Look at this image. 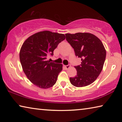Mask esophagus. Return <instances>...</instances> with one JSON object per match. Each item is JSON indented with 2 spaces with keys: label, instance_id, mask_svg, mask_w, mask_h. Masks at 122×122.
<instances>
[{
  "label": "esophagus",
  "instance_id": "obj_1",
  "mask_svg": "<svg viewBox=\"0 0 122 122\" xmlns=\"http://www.w3.org/2000/svg\"><path fill=\"white\" fill-rule=\"evenodd\" d=\"M70 67H71V65H70L65 66V68L66 69H68Z\"/></svg>",
  "mask_w": 122,
  "mask_h": 122
}]
</instances>
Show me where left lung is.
<instances>
[{
	"mask_svg": "<svg viewBox=\"0 0 122 122\" xmlns=\"http://www.w3.org/2000/svg\"><path fill=\"white\" fill-rule=\"evenodd\" d=\"M66 40L81 59L80 66H75L77 75L70 77L71 84L76 87L87 86L95 81L102 71L106 51L102 41L89 33L66 34Z\"/></svg>",
	"mask_w": 122,
	"mask_h": 122,
	"instance_id": "1",
	"label": "left lung"
}]
</instances>
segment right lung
<instances>
[{
    "label": "right lung",
    "mask_w": 122,
    "mask_h": 122,
    "mask_svg": "<svg viewBox=\"0 0 122 122\" xmlns=\"http://www.w3.org/2000/svg\"><path fill=\"white\" fill-rule=\"evenodd\" d=\"M63 34L44 30L30 36L25 41L19 53L22 69L33 84L42 89H48L56 83L62 70V64L50 62L47 56L60 42L65 39Z\"/></svg>",
    "instance_id": "add662e5"
}]
</instances>
